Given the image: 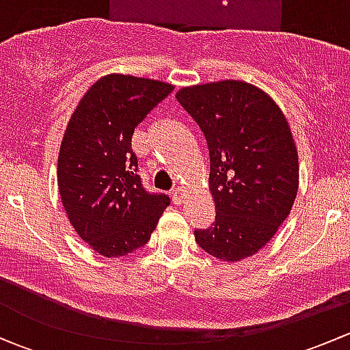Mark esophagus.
I'll use <instances>...</instances> for the list:
<instances>
[{
  "instance_id": "obj_1",
  "label": "esophagus",
  "mask_w": 350,
  "mask_h": 350,
  "mask_svg": "<svg viewBox=\"0 0 350 350\" xmlns=\"http://www.w3.org/2000/svg\"><path fill=\"white\" fill-rule=\"evenodd\" d=\"M183 201H185V189L181 186H178V188L172 189V203L181 204Z\"/></svg>"
}]
</instances>
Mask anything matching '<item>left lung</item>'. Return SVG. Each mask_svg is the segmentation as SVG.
<instances>
[{"mask_svg": "<svg viewBox=\"0 0 350 350\" xmlns=\"http://www.w3.org/2000/svg\"><path fill=\"white\" fill-rule=\"evenodd\" d=\"M210 150L217 217L196 243L227 262L247 259L273 239L298 193V152L276 101L243 81H218L176 93Z\"/></svg>", "mask_w": 350, "mask_h": 350, "instance_id": "1", "label": "left lung"}]
</instances>
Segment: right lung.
Segmentation results:
<instances>
[{
  "label": "right lung",
  "mask_w": 350,
  "mask_h": 350,
  "mask_svg": "<svg viewBox=\"0 0 350 350\" xmlns=\"http://www.w3.org/2000/svg\"><path fill=\"white\" fill-rule=\"evenodd\" d=\"M172 90L162 81L108 74L86 91L67 123L59 193L74 230L101 256H126L146 245L171 203L142 186L132 135Z\"/></svg>",
  "instance_id": "1"
}]
</instances>
